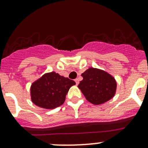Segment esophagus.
I'll return each instance as SVG.
<instances>
[{"label":"esophagus","mask_w":148,"mask_h":148,"mask_svg":"<svg viewBox=\"0 0 148 148\" xmlns=\"http://www.w3.org/2000/svg\"><path fill=\"white\" fill-rule=\"evenodd\" d=\"M74 81H75V82H76V84H79V79H74Z\"/></svg>","instance_id":"1"}]
</instances>
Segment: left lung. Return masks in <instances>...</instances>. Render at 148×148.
I'll use <instances>...</instances> for the list:
<instances>
[{
  "label": "left lung",
  "instance_id": "1",
  "mask_svg": "<svg viewBox=\"0 0 148 148\" xmlns=\"http://www.w3.org/2000/svg\"><path fill=\"white\" fill-rule=\"evenodd\" d=\"M82 76L83 80L79 84L78 87L89 102L102 104L112 99L115 94L117 83L108 73L89 68Z\"/></svg>",
  "mask_w": 148,
  "mask_h": 148
}]
</instances>
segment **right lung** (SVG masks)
<instances>
[{
	"label": "right lung",
	"mask_w": 148,
	"mask_h": 148,
	"mask_svg": "<svg viewBox=\"0 0 148 148\" xmlns=\"http://www.w3.org/2000/svg\"><path fill=\"white\" fill-rule=\"evenodd\" d=\"M75 82L55 72L44 74L31 85L32 102L45 109H54L62 105L66 95Z\"/></svg>",
	"instance_id": "add662e5"
}]
</instances>
